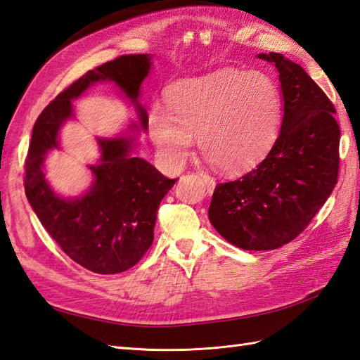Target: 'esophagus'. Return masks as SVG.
Returning a JSON list of instances; mask_svg holds the SVG:
<instances>
[{
  "mask_svg": "<svg viewBox=\"0 0 360 360\" xmlns=\"http://www.w3.org/2000/svg\"><path fill=\"white\" fill-rule=\"evenodd\" d=\"M200 179H201V181L204 183V186H205V191H207V192L210 193V192L214 191L216 183H214V180H213L210 176H207V174L201 172V174H200Z\"/></svg>",
  "mask_w": 360,
  "mask_h": 360,
  "instance_id": "1",
  "label": "esophagus"
}]
</instances>
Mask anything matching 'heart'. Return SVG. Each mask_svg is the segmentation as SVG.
<instances>
[{
  "label": "heart",
  "mask_w": 360,
  "mask_h": 360,
  "mask_svg": "<svg viewBox=\"0 0 360 360\" xmlns=\"http://www.w3.org/2000/svg\"><path fill=\"white\" fill-rule=\"evenodd\" d=\"M167 112L153 108L150 135L160 153L181 163L198 135L202 155L225 172L254 167L278 138L284 97L264 72L222 69L201 79L183 81L165 94Z\"/></svg>",
  "instance_id": "b5f03b06"
}]
</instances>
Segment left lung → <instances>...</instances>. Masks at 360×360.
<instances>
[{"label": "left lung", "instance_id": "1", "mask_svg": "<svg viewBox=\"0 0 360 360\" xmlns=\"http://www.w3.org/2000/svg\"><path fill=\"white\" fill-rule=\"evenodd\" d=\"M279 72L284 117L255 168L217 183L209 219L226 242L246 250L276 249L296 238L324 205L340 171L335 106L299 64L259 53Z\"/></svg>", "mask_w": 360, "mask_h": 360}]
</instances>
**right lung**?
<instances>
[{"label": "right lung", "mask_w": 360, "mask_h": 360, "mask_svg": "<svg viewBox=\"0 0 360 360\" xmlns=\"http://www.w3.org/2000/svg\"><path fill=\"white\" fill-rule=\"evenodd\" d=\"M147 53L122 56L72 82L37 117L25 159V195L39 221L75 263L101 275L134 267L153 243L159 204L177 179H167L151 163L130 158L132 139H99L101 162L90 165L91 189L79 198H61L49 188L43 160L58 148V130L72 117V99L97 81H114L138 108L141 126L147 111L136 101L150 70Z\"/></svg>", "instance_id": "right-lung-1"}]
</instances>
